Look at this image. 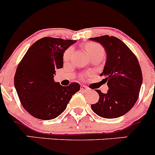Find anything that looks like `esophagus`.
I'll return each instance as SVG.
<instances>
[{"label":"esophagus","instance_id":"34e87169","mask_svg":"<svg viewBox=\"0 0 155 155\" xmlns=\"http://www.w3.org/2000/svg\"><path fill=\"white\" fill-rule=\"evenodd\" d=\"M80 89H81V91H84V92H87L90 90V89H89L87 87L85 86V85H82Z\"/></svg>","mask_w":155,"mask_h":155}]
</instances>
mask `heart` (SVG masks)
Instances as JSON below:
<instances>
[{
	"mask_svg": "<svg viewBox=\"0 0 155 155\" xmlns=\"http://www.w3.org/2000/svg\"><path fill=\"white\" fill-rule=\"evenodd\" d=\"M85 51L89 57H92L96 54H103L104 55V50L101 45L95 43H87L84 46ZM73 54V48H70L67 50L64 54V61H68L71 58V56Z\"/></svg>",
	"mask_w": 155,
	"mask_h": 155,
	"instance_id": "1",
	"label": "heart"
}]
</instances>
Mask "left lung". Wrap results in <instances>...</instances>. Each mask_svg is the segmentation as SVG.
<instances>
[{
	"label": "left lung",
	"mask_w": 155,
	"mask_h": 155,
	"mask_svg": "<svg viewBox=\"0 0 155 155\" xmlns=\"http://www.w3.org/2000/svg\"><path fill=\"white\" fill-rule=\"evenodd\" d=\"M102 45L107 61L101 74L107 82V93L99 94V101L92 104L94 113L102 118H115L129 112L137 102L143 83V74L137 57L125 43L108 35L89 39Z\"/></svg>",
	"instance_id": "obj_1"
}]
</instances>
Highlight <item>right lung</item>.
Masks as SVG:
<instances>
[{
	"instance_id": "add662e5",
	"label": "right lung",
	"mask_w": 155,
	"mask_h": 155,
	"mask_svg": "<svg viewBox=\"0 0 155 155\" xmlns=\"http://www.w3.org/2000/svg\"><path fill=\"white\" fill-rule=\"evenodd\" d=\"M76 40L43 37L28 48L16 69L14 85L21 105L34 118L51 120L66 109L78 83L62 86L54 80L57 69L63 68L65 50Z\"/></svg>"
}]
</instances>
